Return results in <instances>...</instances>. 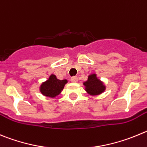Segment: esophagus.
Wrapping results in <instances>:
<instances>
[{
	"mask_svg": "<svg viewBox=\"0 0 147 147\" xmlns=\"http://www.w3.org/2000/svg\"><path fill=\"white\" fill-rule=\"evenodd\" d=\"M78 77H72L71 78V81L72 82V83H77L78 82Z\"/></svg>",
	"mask_w": 147,
	"mask_h": 147,
	"instance_id": "obj_1",
	"label": "esophagus"
}]
</instances>
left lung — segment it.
I'll return each instance as SVG.
<instances>
[{
    "label": "left lung",
    "instance_id": "left-lung-1",
    "mask_svg": "<svg viewBox=\"0 0 147 147\" xmlns=\"http://www.w3.org/2000/svg\"><path fill=\"white\" fill-rule=\"evenodd\" d=\"M85 90L90 96H97L102 94L106 90V86L96 76V74H90L88 77V80L83 82Z\"/></svg>",
    "mask_w": 147,
    "mask_h": 147
}]
</instances>
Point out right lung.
Returning <instances> with one entry per match:
<instances>
[{"label": "right lung", "mask_w": 147, "mask_h": 147, "mask_svg": "<svg viewBox=\"0 0 147 147\" xmlns=\"http://www.w3.org/2000/svg\"><path fill=\"white\" fill-rule=\"evenodd\" d=\"M67 80H59L55 75H51L46 81L42 83L40 86V91L45 96L55 98L60 94L64 89L65 84L67 83Z\"/></svg>", "instance_id": "right-lung-1"}]
</instances>
